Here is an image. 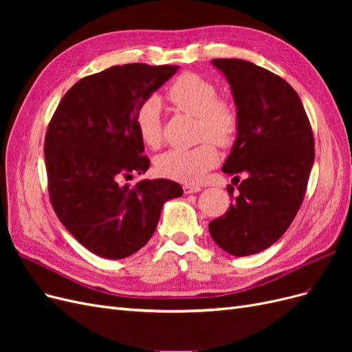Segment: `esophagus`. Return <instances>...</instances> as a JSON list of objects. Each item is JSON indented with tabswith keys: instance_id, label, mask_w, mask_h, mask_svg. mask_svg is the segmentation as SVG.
Instances as JSON below:
<instances>
[{
	"instance_id": "34e87169",
	"label": "esophagus",
	"mask_w": 352,
	"mask_h": 352,
	"mask_svg": "<svg viewBox=\"0 0 352 352\" xmlns=\"http://www.w3.org/2000/svg\"><path fill=\"white\" fill-rule=\"evenodd\" d=\"M202 188L201 186H195V185H185L184 186V192L185 194H197L199 192Z\"/></svg>"
}]
</instances>
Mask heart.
<instances>
[{
    "instance_id": "1",
    "label": "heart",
    "mask_w": 352,
    "mask_h": 352,
    "mask_svg": "<svg viewBox=\"0 0 352 352\" xmlns=\"http://www.w3.org/2000/svg\"><path fill=\"white\" fill-rule=\"evenodd\" d=\"M167 97L177 110L195 116L199 138L208 136L219 145H229L238 131V116L228 101L217 100L216 85L195 73H184L167 91ZM135 126L142 142L151 150L163 142L162 101L145 100L135 114ZM219 163L214 144L206 140L192 148H176L155 158L157 172L186 185L201 182L210 168Z\"/></svg>"
}]
</instances>
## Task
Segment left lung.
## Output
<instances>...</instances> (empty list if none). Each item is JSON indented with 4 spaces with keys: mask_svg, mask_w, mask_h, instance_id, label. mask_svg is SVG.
I'll list each match as a JSON object with an SVG mask.
<instances>
[{
    "mask_svg": "<svg viewBox=\"0 0 352 352\" xmlns=\"http://www.w3.org/2000/svg\"><path fill=\"white\" fill-rule=\"evenodd\" d=\"M236 105L238 131L223 172L239 195L210 221V235L236 257L269 248L301 207L314 163V138L301 98L289 83L247 60L216 58Z\"/></svg>",
    "mask_w": 352,
    "mask_h": 352,
    "instance_id": "8db88e82",
    "label": "left lung"
}]
</instances>
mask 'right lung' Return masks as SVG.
<instances>
[{
    "instance_id": "obj_1",
    "label": "right lung",
    "mask_w": 352,
    "mask_h": 352,
    "mask_svg": "<svg viewBox=\"0 0 352 352\" xmlns=\"http://www.w3.org/2000/svg\"><path fill=\"white\" fill-rule=\"evenodd\" d=\"M179 66H114L66 92L45 135L51 204L85 248L119 260L151 239L164 202L184 189L168 179L122 184L150 168L135 126L140 105Z\"/></svg>"
}]
</instances>
